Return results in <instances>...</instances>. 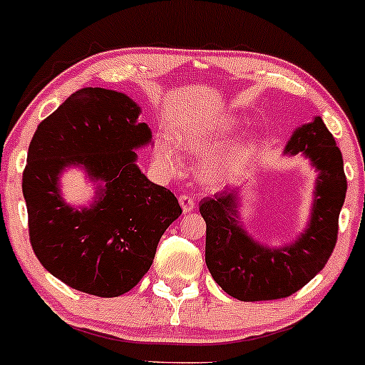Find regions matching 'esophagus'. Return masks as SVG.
Returning a JSON list of instances; mask_svg holds the SVG:
<instances>
[{"label": "esophagus", "instance_id": "1", "mask_svg": "<svg viewBox=\"0 0 365 365\" xmlns=\"http://www.w3.org/2000/svg\"><path fill=\"white\" fill-rule=\"evenodd\" d=\"M178 201H180V204H182L183 213H189V211H192L195 207L194 197H192V195H189V194H182L178 197Z\"/></svg>", "mask_w": 365, "mask_h": 365}]
</instances>
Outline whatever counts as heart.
<instances>
[{
    "label": "heart",
    "mask_w": 365,
    "mask_h": 365,
    "mask_svg": "<svg viewBox=\"0 0 365 365\" xmlns=\"http://www.w3.org/2000/svg\"><path fill=\"white\" fill-rule=\"evenodd\" d=\"M232 128H234V123L228 121V119H220V121L207 124V126L199 128V130L185 131L180 137V142L187 149L206 150L218 145L230 133ZM253 147L255 145L251 140H242V142L235 143V145L228 147L225 150L211 154L201 166V176L204 182L211 183V185L225 182L235 171H239L242 164H246L251 152H253ZM159 158H161L163 164L168 170H176L180 166L178 154H176L170 143H163L161 149H159Z\"/></svg>",
    "instance_id": "b5f03b06"
}]
</instances>
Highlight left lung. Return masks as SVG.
Masks as SVG:
<instances>
[{
  "instance_id": "left-lung-1",
  "label": "left lung",
  "mask_w": 365,
  "mask_h": 365,
  "mask_svg": "<svg viewBox=\"0 0 365 365\" xmlns=\"http://www.w3.org/2000/svg\"><path fill=\"white\" fill-rule=\"evenodd\" d=\"M287 154H305L319 170L312 220L291 246L268 250L237 225L239 189L216 192L199 206L206 222V265L220 287L241 302L287 298L326 267L338 241L339 211L346 195L343 158L320 118L298 128Z\"/></svg>"
}]
</instances>
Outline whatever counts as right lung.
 <instances>
[{
    "mask_svg": "<svg viewBox=\"0 0 365 365\" xmlns=\"http://www.w3.org/2000/svg\"><path fill=\"white\" fill-rule=\"evenodd\" d=\"M138 114L124 93L81 88L39 123L27 152L22 192L34 255L53 277L100 298L137 286L164 230L182 215L173 192L135 164L133 149L152 138ZM69 163L106 182L90 210H72L59 197L58 175Z\"/></svg>",
    "mask_w": 365,
    "mask_h": 365,
    "instance_id": "obj_1",
    "label": "right lung"
}]
</instances>
